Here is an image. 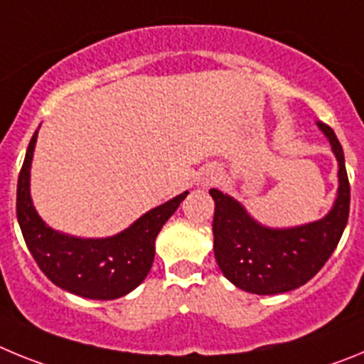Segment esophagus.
Wrapping results in <instances>:
<instances>
[{"label":"esophagus","mask_w":364,"mask_h":364,"mask_svg":"<svg viewBox=\"0 0 364 364\" xmlns=\"http://www.w3.org/2000/svg\"><path fill=\"white\" fill-rule=\"evenodd\" d=\"M213 182H217V175H211L210 178H208V184H213Z\"/></svg>","instance_id":"1"}]
</instances>
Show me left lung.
<instances>
[{"instance_id": "1", "label": "left lung", "mask_w": 364, "mask_h": 364, "mask_svg": "<svg viewBox=\"0 0 364 364\" xmlns=\"http://www.w3.org/2000/svg\"><path fill=\"white\" fill-rule=\"evenodd\" d=\"M339 162V191L324 218L291 230H269L257 224L242 205L218 189L215 200L213 252L224 277L257 295L284 294L306 284L333 253L350 213V182L345 153L330 125L317 122Z\"/></svg>"}]
</instances>
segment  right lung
Returning <instances> with one entry per match:
<instances>
[{
  "label": "right lung",
  "mask_w": 364,
  "mask_h": 364,
  "mask_svg": "<svg viewBox=\"0 0 364 364\" xmlns=\"http://www.w3.org/2000/svg\"><path fill=\"white\" fill-rule=\"evenodd\" d=\"M32 134L18 176L16 215L28 252L49 281L80 297L111 301L129 294L147 277L154 260V239L188 191L147 211L133 226L109 239H76L45 226L28 193Z\"/></svg>",
  "instance_id": "obj_1"
}]
</instances>
